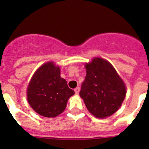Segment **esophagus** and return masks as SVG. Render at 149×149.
Wrapping results in <instances>:
<instances>
[{"instance_id":"obj_1","label":"esophagus","mask_w":149,"mask_h":149,"mask_svg":"<svg viewBox=\"0 0 149 149\" xmlns=\"http://www.w3.org/2000/svg\"><path fill=\"white\" fill-rule=\"evenodd\" d=\"M74 91H75V93H76V94H78L79 93V91H80V87L79 86L76 87V88L74 89Z\"/></svg>"}]
</instances>
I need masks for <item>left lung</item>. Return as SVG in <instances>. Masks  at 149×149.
Listing matches in <instances>:
<instances>
[{"instance_id":"8db88e82","label":"left lung","mask_w":149,"mask_h":149,"mask_svg":"<svg viewBox=\"0 0 149 149\" xmlns=\"http://www.w3.org/2000/svg\"><path fill=\"white\" fill-rule=\"evenodd\" d=\"M86 76L79 94L93 115L104 118L115 113L126 95L125 84L109 62L94 58L86 65Z\"/></svg>"}]
</instances>
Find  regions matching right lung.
<instances>
[{"instance_id":"add662e5","label":"right lung","mask_w":149,"mask_h":149,"mask_svg":"<svg viewBox=\"0 0 149 149\" xmlns=\"http://www.w3.org/2000/svg\"><path fill=\"white\" fill-rule=\"evenodd\" d=\"M75 94L61 77L60 68L53 63L42 65L32 76L27 88V100L40 115L54 118L65 109L68 99Z\"/></svg>"}]
</instances>
